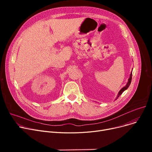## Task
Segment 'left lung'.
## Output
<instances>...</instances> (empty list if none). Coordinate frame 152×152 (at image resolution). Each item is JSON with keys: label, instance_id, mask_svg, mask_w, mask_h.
<instances>
[{"label": "left lung", "instance_id": "obj_1", "mask_svg": "<svg viewBox=\"0 0 152 152\" xmlns=\"http://www.w3.org/2000/svg\"><path fill=\"white\" fill-rule=\"evenodd\" d=\"M132 71H131V74H130V76H129V79H128V81H127V84H126V85L124 86V87H123V88L119 91V92H118V95H117V97H116V99H115V100H116L119 96H120V95L122 94V93L124 91H126L127 88H128L129 87V86H130V84H131V80H132Z\"/></svg>", "mask_w": 152, "mask_h": 152}]
</instances>
